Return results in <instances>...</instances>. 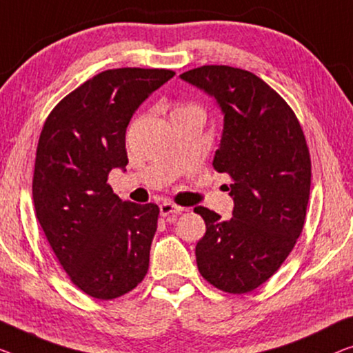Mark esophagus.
Segmentation results:
<instances>
[{"label": "esophagus", "instance_id": "1", "mask_svg": "<svg viewBox=\"0 0 353 353\" xmlns=\"http://www.w3.org/2000/svg\"><path fill=\"white\" fill-rule=\"evenodd\" d=\"M182 210H183V208L177 206V204L171 203V201H165L160 206L161 217H168V219H174V215L179 214V212H182Z\"/></svg>", "mask_w": 353, "mask_h": 353}]
</instances>
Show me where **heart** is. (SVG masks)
I'll list each match as a JSON object with an SVG mask.
<instances>
[{"label": "heart", "instance_id": "1", "mask_svg": "<svg viewBox=\"0 0 353 353\" xmlns=\"http://www.w3.org/2000/svg\"><path fill=\"white\" fill-rule=\"evenodd\" d=\"M188 112H199V108L193 103H179L174 108V110H172V117H174V115H182Z\"/></svg>", "mask_w": 353, "mask_h": 353}]
</instances>
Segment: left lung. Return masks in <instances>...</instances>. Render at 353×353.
<instances>
[{
    "label": "left lung",
    "instance_id": "8db88e82",
    "mask_svg": "<svg viewBox=\"0 0 353 353\" xmlns=\"http://www.w3.org/2000/svg\"><path fill=\"white\" fill-rule=\"evenodd\" d=\"M182 81L217 99L223 134L214 170L231 179L233 217L198 206L206 234L196 265L219 290L243 294L265 283L301 234L311 190V155L296 115L254 72L225 65L199 66Z\"/></svg>",
    "mask_w": 353,
    "mask_h": 353
}]
</instances>
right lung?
Returning a JSON list of instances; mask_svg holds the SVG:
<instances>
[{"label":"right lung","instance_id":"right-lung-1","mask_svg":"<svg viewBox=\"0 0 353 353\" xmlns=\"http://www.w3.org/2000/svg\"><path fill=\"white\" fill-rule=\"evenodd\" d=\"M174 74L103 71L66 94L42 126L33 174L36 217L71 282L92 298L122 296L149 271L160 209L122 201L108 177L128 163L125 133L134 110Z\"/></svg>","mask_w":353,"mask_h":353}]
</instances>
